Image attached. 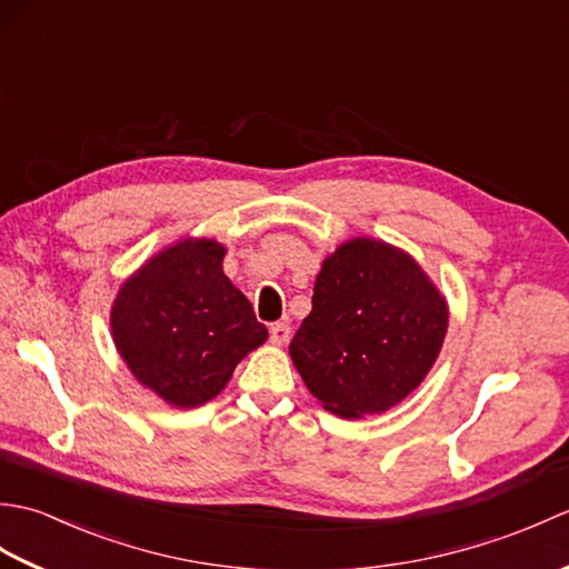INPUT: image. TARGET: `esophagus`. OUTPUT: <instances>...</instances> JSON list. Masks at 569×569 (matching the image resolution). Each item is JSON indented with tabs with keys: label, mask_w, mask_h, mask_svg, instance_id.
<instances>
[{
	"label": "esophagus",
	"mask_w": 569,
	"mask_h": 569,
	"mask_svg": "<svg viewBox=\"0 0 569 569\" xmlns=\"http://www.w3.org/2000/svg\"><path fill=\"white\" fill-rule=\"evenodd\" d=\"M288 337H291V325H288V322H273L271 325V342L273 345H286Z\"/></svg>",
	"instance_id": "34e87169"
}]
</instances>
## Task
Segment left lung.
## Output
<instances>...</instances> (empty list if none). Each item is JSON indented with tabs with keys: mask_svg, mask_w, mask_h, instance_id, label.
<instances>
[{
	"mask_svg": "<svg viewBox=\"0 0 569 569\" xmlns=\"http://www.w3.org/2000/svg\"><path fill=\"white\" fill-rule=\"evenodd\" d=\"M445 332L447 303L420 266L383 241L352 239L325 259L310 316L288 349L325 408L361 418L426 379Z\"/></svg>",
	"mask_w": 569,
	"mask_h": 569,
	"instance_id": "left-lung-1",
	"label": "left lung"
}]
</instances>
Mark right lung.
I'll list each match as a JSON object with an SVG mask.
<instances>
[{
	"instance_id": "obj_1",
	"label": "right lung",
	"mask_w": 569,
	"mask_h": 569,
	"mask_svg": "<svg viewBox=\"0 0 569 569\" xmlns=\"http://www.w3.org/2000/svg\"><path fill=\"white\" fill-rule=\"evenodd\" d=\"M222 257L212 239L180 241L143 263L112 306V337L127 367L178 408L214 398L269 337L224 276Z\"/></svg>"
}]
</instances>
